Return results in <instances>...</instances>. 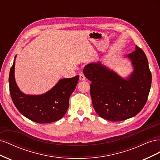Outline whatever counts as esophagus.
Segmentation results:
<instances>
[{
	"mask_svg": "<svg viewBox=\"0 0 160 160\" xmlns=\"http://www.w3.org/2000/svg\"><path fill=\"white\" fill-rule=\"evenodd\" d=\"M79 79L81 81H85V77L83 73L79 74Z\"/></svg>",
	"mask_w": 160,
	"mask_h": 160,
	"instance_id": "34e87169",
	"label": "esophagus"
}]
</instances>
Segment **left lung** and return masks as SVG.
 Listing matches in <instances>:
<instances>
[{
	"label": "left lung",
	"mask_w": 160,
	"mask_h": 160,
	"mask_svg": "<svg viewBox=\"0 0 160 160\" xmlns=\"http://www.w3.org/2000/svg\"><path fill=\"white\" fill-rule=\"evenodd\" d=\"M127 57L134 70L122 79L101 62L87 65L84 75L91 83L90 93L93 108L101 118L119 122L134 117L143 108L152 84V73L143 51L138 46Z\"/></svg>",
	"instance_id": "obj_1"
}]
</instances>
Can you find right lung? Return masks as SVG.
<instances>
[{
    "instance_id": "add662e5",
    "label": "right lung",
    "mask_w": 160,
    "mask_h": 160,
    "mask_svg": "<svg viewBox=\"0 0 160 160\" xmlns=\"http://www.w3.org/2000/svg\"><path fill=\"white\" fill-rule=\"evenodd\" d=\"M15 61L9 73V90L13 103L22 115L38 123L54 122L61 119L69 105V98L79 81V75L62 79L46 93L27 95L18 89L14 79Z\"/></svg>"
}]
</instances>
